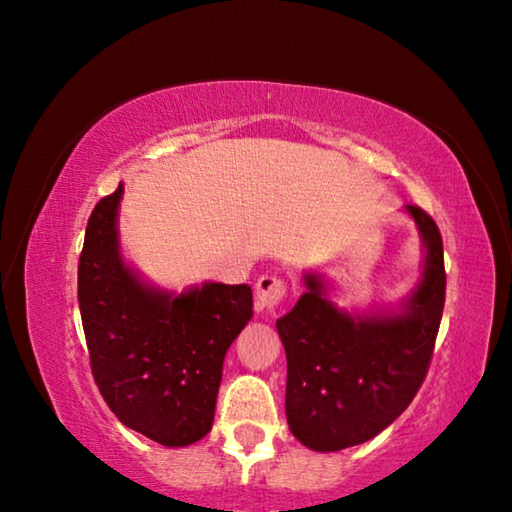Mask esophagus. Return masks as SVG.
I'll return each instance as SVG.
<instances>
[{
    "instance_id": "1",
    "label": "esophagus",
    "mask_w": 512,
    "mask_h": 512,
    "mask_svg": "<svg viewBox=\"0 0 512 512\" xmlns=\"http://www.w3.org/2000/svg\"><path fill=\"white\" fill-rule=\"evenodd\" d=\"M287 296V282L277 275H262L255 287V300L259 309H275Z\"/></svg>"
}]
</instances>
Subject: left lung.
Listing matches in <instances>:
<instances>
[{
  "label": "left lung",
  "mask_w": 512,
  "mask_h": 512,
  "mask_svg": "<svg viewBox=\"0 0 512 512\" xmlns=\"http://www.w3.org/2000/svg\"><path fill=\"white\" fill-rule=\"evenodd\" d=\"M424 244L418 287L400 311L352 316L327 298L323 277L277 320L287 352V422L314 452H339L375 438L420 391L445 307L443 237L418 205H406Z\"/></svg>",
  "instance_id": "8db88e82"
}]
</instances>
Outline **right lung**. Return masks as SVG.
<instances>
[{
	"instance_id": "1",
	"label": "right lung",
	"mask_w": 512,
	"mask_h": 512,
	"mask_svg": "<svg viewBox=\"0 0 512 512\" xmlns=\"http://www.w3.org/2000/svg\"><path fill=\"white\" fill-rule=\"evenodd\" d=\"M124 185L90 214L79 259V307L90 366L121 424L164 447L207 436L225 352L253 318L248 284L183 293L146 284L119 250Z\"/></svg>"
}]
</instances>
